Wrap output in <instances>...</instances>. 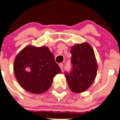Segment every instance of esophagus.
Returning <instances> with one entry per match:
<instances>
[{
    "mask_svg": "<svg viewBox=\"0 0 120 120\" xmlns=\"http://www.w3.org/2000/svg\"><path fill=\"white\" fill-rule=\"evenodd\" d=\"M59 67H60V68H61V71H63V67H64V65H63V64L62 63H60V64H59Z\"/></svg>",
    "mask_w": 120,
    "mask_h": 120,
    "instance_id": "1",
    "label": "esophagus"
}]
</instances>
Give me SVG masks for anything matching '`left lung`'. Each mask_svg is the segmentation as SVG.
I'll return each mask as SVG.
<instances>
[{
    "mask_svg": "<svg viewBox=\"0 0 120 120\" xmlns=\"http://www.w3.org/2000/svg\"><path fill=\"white\" fill-rule=\"evenodd\" d=\"M70 52L72 67L70 73L65 72V78L72 91L82 93L91 85L96 77L98 65L94 52L85 42L72 46Z\"/></svg>",
    "mask_w": 120,
    "mask_h": 120,
    "instance_id": "left-lung-1",
    "label": "left lung"
}]
</instances>
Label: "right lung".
<instances>
[{
  "instance_id": "obj_1",
  "label": "right lung",
  "mask_w": 120,
  "mask_h": 120,
  "mask_svg": "<svg viewBox=\"0 0 120 120\" xmlns=\"http://www.w3.org/2000/svg\"><path fill=\"white\" fill-rule=\"evenodd\" d=\"M14 72L21 86L33 94L47 91L54 77L61 72L48 48L32 45L25 47L16 56Z\"/></svg>"
}]
</instances>
